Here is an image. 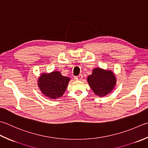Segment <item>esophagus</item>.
<instances>
[{
    "mask_svg": "<svg viewBox=\"0 0 148 148\" xmlns=\"http://www.w3.org/2000/svg\"><path fill=\"white\" fill-rule=\"evenodd\" d=\"M83 78V75L82 74H79L77 76H75L74 77V79H76V80H81Z\"/></svg>",
    "mask_w": 148,
    "mask_h": 148,
    "instance_id": "34e87169",
    "label": "esophagus"
}]
</instances>
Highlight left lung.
I'll use <instances>...</instances> for the list:
<instances>
[{
    "mask_svg": "<svg viewBox=\"0 0 148 148\" xmlns=\"http://www.w3.org/2000/svg\"><path fill=\"white\" fill-rule=\"evenodd\" d=\"M87 81L95 95L104 97L114 88L116 84V77L111 71L95 68L91 75L87 77Z\"/></svg>",
    "mask_w": 148,
    "mask_h": 148,
    "instance_id": "left-lung-1",
    "label": "left lung"
}]
</instances>
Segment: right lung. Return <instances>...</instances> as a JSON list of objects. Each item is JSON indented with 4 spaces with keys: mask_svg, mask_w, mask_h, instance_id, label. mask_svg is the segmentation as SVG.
I'll list each match as a JSON object with an SVG mask.
<instances>
[{
    "mask_svg": "<svg viewBox=\"0 0 148 148\" xmlns=\"http://www.w3.org/2000/svg\"><path fill=\"white\" fill-rule=\"evenodd\" d=\"M70 81L58 71L42 74L38 79V85L42 93L50 99H57L64 94Z\"/></svg>",
    "mask_w": 148,
    "mask_h": 148,
    "instance_id": "1",
    "label": "right lung"
}]
</instances>
